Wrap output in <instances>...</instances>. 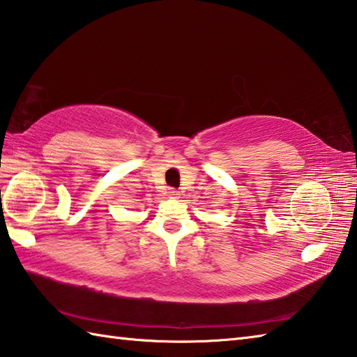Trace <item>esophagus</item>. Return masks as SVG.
<instances>
[{
	"label": "esophagus",
	"mask_w": 357,
	"mask_h": 357,
	"mask_svg": "<svg viewBox=\"0 0 357 357\" xmlns=\"http://www.w3.org/2000/svg\"><path fill=\"white\" fill-rule=\"evenodd\" d=\"M169 196H170V198H179V192L174 190V188H170Z\"/></svg>",
	"instance_id": "1"
}]
</instances>
